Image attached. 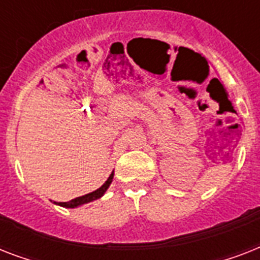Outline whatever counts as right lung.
Returning <instances> with one entry per match:
<instances>
[{
  "label": "right lung",
  "instance_id": "obj_1",
  "mask_svg": "<svg viewBox=\"0 0 260 260\" xmlns=\"http://www.w3.org/2000/svg\"><path fill=\"white\" fill-rule=\"evenodd\" d=\"M113 175H114V173L112 171V174L109 175V178L106 179L105 183H104L101 187H98L97 190H94V191H91V193L85 194V196H82V197H77L69 202H56V201H52V200H51V201L54 202L55 205L63 206V208H78V206H81V205H85V204H89V202H91V201H95V200L101 198L102 196L105 194V191L110 186L112 181H113Z\"/></svg>",
  "mask_w": 260,
  "mask_h": 260
}]
</instances>
